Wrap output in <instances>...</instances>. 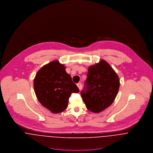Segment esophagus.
<instances>
[{
	"label": "esophagus",
	"mask_w": 153,
	"mask_h": 153,
	"mask_svg": "<svg viewBox=\"0 0 153 153\" xmlns=\"http://www.w3.org/2000/svg\"><path fill=\"white\" fill-rule=\"evenodd\" d=\"M77 86H78V88L79 89V90H81L82 86V84H81V83H78V84H77Z\"/></svg>",
	"instance_id": "1"
}]
</instances>
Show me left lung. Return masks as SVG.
Wrapping results in <instances>:
<instances>
[{
    "mask_svg": "<svg viewBox=\"0 0 153 153\" xmlns=\"http://www.w3.org/2000/svg\"><path fill=\"white\" fill-rule=\"evenodd\" d=\"M87 75L81 95L87 109L98 113L114 102L120 87L119 78L104 60L90 66Z\"/></svg>",
    "mask_w": 153,
    "mask_h": 153,
    "instance_id": "obj_1",
    "label": "left lung"
}]
</instances>
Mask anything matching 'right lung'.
I'll return each instance as SVG.
<instances>
[{"mask_svg": "<svg viewBox=\"0 0 153 153\" xmlns=\"http://www.w3.org/2000/svg\"><path fill=\"white\" fill-rule=\"evenodd\" d=\"M34 90L39 102L53 113L64 111L72 93L79 89L66 73L65 67L53 61L42 67L33 81Z\"/></svg>", "mask_w": 153, "mask_h": 153, "instance_id": "add662e5", "label": "right lung"}]
</instances>
